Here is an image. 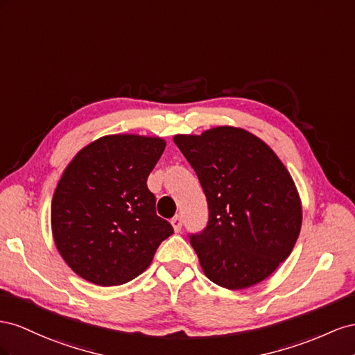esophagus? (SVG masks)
Returning a JSON list of instances; mask_svg holds the SVG:
<instances>
[{"mask_svg":"<svg viewBox=\"0 0 355 355\" xmlns=\"http://www.w3.org/2000/svg\"><path fill=\"white\" fill-rule=\"evenodd\" d=\"M171 225H172V227H174V232H180L181 226H183V221H181L180 216H175L174 218L171 220Z\"/></svg>","mask_w":355,"mask_h":355,"instance_id":"obj_1","label":"esophagus"}]
</instances>
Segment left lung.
I'll list each match as a JSON object with an SVG mask.
<instances>
[{
    "instance_id": "8db88e82",
    "label": "left lung",
    "mask_w": 355,
    "mask_h": 355,
    "mask_svg": "<svg viewBox=\"0 0 355 355\" xmlns=\"http://www.w3.org/2000/svg\"><path fill=\"white\" fill-rule=\"evenodd\" d=\"M174 143L193 166L208 200L209 220L190 244L217 286L244 290L277 270L302 227V200L288 169L265 141L235 126Z\"/></svg>"
}]
</instances>
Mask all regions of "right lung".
<instances>
[{"label":"right lung","instance_id":"obj_1","mask_svg":"<svg viewBox=\"0 0 355 355\" xmlns=\"http://www.w3.org/2000/svg\"><path fill=\"white\" fill-rule=\"evenodd\" d=\"M166 147L160 137L114 134L83 147L55 189L50 225L60 257L96 286H120L148 266L172 226L156 214L147 178Z\"/></svg>","mask_w":355,"mask_h":355}]
</instances>
